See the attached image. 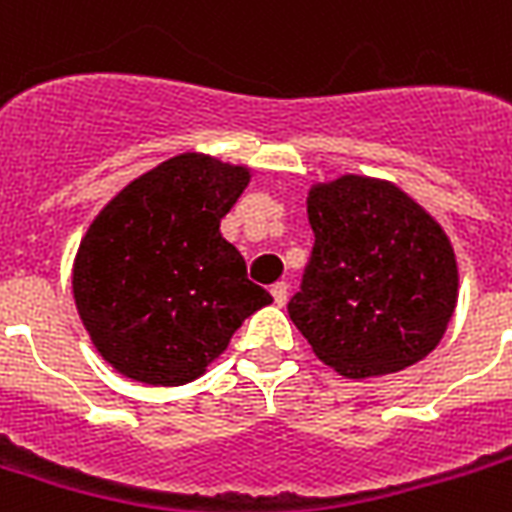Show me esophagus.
Listing matches in <instances>:
<instances>
[{
	"mask_svg": "<svg viewBox=\"0 0 512 512\" xmlns=\"http://www.w3.org/2000/svg\"><path fill=\"white\" fill-rule=\"evenodd\" d=\"M271 295H273V303H276V306H279V308L287 306V295H290V287H287V282L273 284Z\"/></svg>",
	"mask_w": 512,
	"mask_h": 512,
	"instance_id": "obj_1",
	"label": "esophagus"
}]
</instances>
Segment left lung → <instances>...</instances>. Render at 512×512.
Listing matches in <instances>:
<instances>
[{
	"label": "left lung",
	"instance_id": "8db88e82",
	"mask_svg": "<svg viewBox=\"0 0 512 512\" xmlns=\"http://www.w3.org/2000/svg\"><path fill=\"white\" fill-rule=\"evenodd\" d=\"M314 252L290 319L346 378L416 365L454 317L459 268L446 230L395 182L343 174L306 198Z\"/></svg>",
	"mask_w": 512,
	"mask_h": 512
}]
</instances>
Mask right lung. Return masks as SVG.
<instances>
[{"label":"right lung","mask_w":512,"mask_h":512,"mask_svg":"<svg viewBox=\"0 0 512 512\" xmlns=\"http://www.w3.org/2000/svg\"><path fill=\"white\" fill-rule=\"evenodd\" d=\"M249 179L247 166L182 152L128 182L85 230L74 306L120 376L150 386L195 381L273 300L220 233Z\"/></svg>","instance_id":"add662e5"}]
</instances>
